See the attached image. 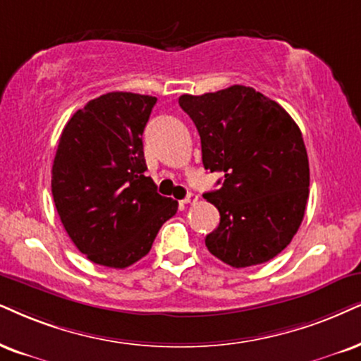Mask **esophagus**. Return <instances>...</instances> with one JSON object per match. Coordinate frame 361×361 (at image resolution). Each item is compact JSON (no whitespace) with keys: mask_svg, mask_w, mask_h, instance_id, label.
Returning a JSON list of instances; mask_svg holds the SVG:
<instances>
[{"mask_svg":"<svg viewBox=\"0 0 361 361\" xmlns=\"http://www.w3.org/2000/svg\"><path fill=\"white\" fill-rule=\"evenodd\" d=\"M196 202H198V196H196L195 193H188V195H186V198L183 200L185 204H193Z\"/></svg>","mask_w":361,"mask_h":361,"instance_id":"esophagus-1","label":"esophagus"}]
</instances>
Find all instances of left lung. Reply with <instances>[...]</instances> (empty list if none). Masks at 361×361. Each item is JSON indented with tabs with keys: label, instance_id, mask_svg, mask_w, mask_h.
Masks as SVG:
<instances>
[{
	"label": "left lung",
	"instance_id": "1",
	"mask_svg": "<svg viewBox=\"0 0 361 361\" xmlns=\"http://www.w3.org/2000/svg\"><path fill=\"white\" fill-rule=\"evenodd\" d=\"M178 103L198 130L204 170L225 175L220 190L203 195L220 212L208 252L233 268L275 258L307 208L310 166L298 125L250 86L181 94Z\"/></svg>",
	"mask_w": 361,
	"mask_h": 361
}]
</instances>
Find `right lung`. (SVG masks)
Returning <instances> with one entry per match:
<instances>
[{"mask_svg":"<svg viewBox=\"0 0 361 361\" xmlns=\"http://www.w3.org/2000/svg\"><path fill=\"white\" fill-rule=\"evenodd\" d=\"M157 98L113 91L63 128L51 170L54 207L68 236L93 263L126 268L148 255L178 202L158 195L143 153Z\"/></svg>","mask_w":361,"mask_h":361,"instance_id":"add662e5","label":"right lung"}]
</instances>
